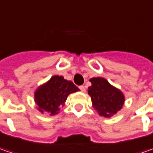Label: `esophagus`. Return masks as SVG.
Wrapping results in <instances>:
<instances>
[{"instance_id": "esophagus-1", "label": "esophagus", "mask_w": 153, "mask_h": 153, "mask_svg": "<svg viewBox=\"0 0 153 153\" xmlns=\"http://www.w3.org/2000/svg\"><path fill=\"white\" fill-rule=\"evenodd\" d=\"M79 88H80V89H81V91L83 92V93H85L86 88H85V87H84V86H80Z\"/></svg>"}]
</instances>
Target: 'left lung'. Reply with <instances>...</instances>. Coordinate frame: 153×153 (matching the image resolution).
I'll return each instance as SVG.
<instances>
[{
  "label": "left lung",
  "instance_id": "8db88e82",
  "mask_svg": "<svg viewBox=\"0 0 153 153\" xmlns=\"http://www.w3.org/2000/svg\"><path fill=\"white\" fill-rule=\"evenodd\" d=\"M89 82L92 85L88 87V94L91 97L93 107L100 116L109 118L123 108L125 96L120 89L100 76L90 78Z\"/></svg>",
  "mask_w": 153,
  "mask_h": 153
}]
</instances>
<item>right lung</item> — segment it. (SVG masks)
<instances>
[{
  "label": "right lung",
  "mask_w": 153,
  "mask_h": 153,
  "mask_svg": "<svg viewBox=\"0 0 153 153\" xmlns=\"http://www.w3.org/2000/svg\"><path fill=\"white\" fill-rule=\"evenodd\" d=\"M77 91L80 89L71 81L55 75L36 89L34 100L41 113L48 112L53 116L59 112L60 106L65 105L69 94Z\"/></svg>",
  "instance_id": "right-lung-1"
}]
</instances>
